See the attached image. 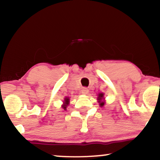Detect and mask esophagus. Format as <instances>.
<instances>
[{"label": "esophagus", "mask_w": 160, "mask_h": 160, "mask_svg": "<svg viewBox=\"0 0 160 160\" xmlns=\"http://www.w3.org/2000/svg\"><path fill=\"white\" fill-rule=\"evenodd\" d=\"M81 92H82V94H83V95H86L88 93V89L86 88H83Z\"/></svg>", "instance_id": "34e87169"}]
</instances>
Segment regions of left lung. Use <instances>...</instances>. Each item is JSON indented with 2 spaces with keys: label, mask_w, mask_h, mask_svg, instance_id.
Wrapping results in <instances>:
<instances>
[{
  "label": "left lung",
  "mask_w": 160,
  "mask_h": 160,
  "mask_svg": "<svg viewBox=\"0 0 160 160\" xmlns=\"http://www.w3.org/2000/svg\"><path fill=\"white\" fill-rule=\"evenodd\" d=\"M104 94L103 92H101V93H99L98 94V103L100 106H103L104 104H105V101H103L104 100Z\"/></svg>",
  "instance_id": "8db88e82"
}]
</instances>
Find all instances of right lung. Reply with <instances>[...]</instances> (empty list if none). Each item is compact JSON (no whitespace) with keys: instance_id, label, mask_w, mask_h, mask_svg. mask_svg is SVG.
<instances>
[{"instance_id":"add662e5","label":"right lung","mask_w":160,"mask_h":160,"mask_svg":"<svg viewBox=\"0 0 160 160\" xmlns=\"http://www.w3.org/2000/svg\"><path fill=\"white\" fill-rule=\"evenodd\" d=\"M69 101H70V99H69L68 98H65V101H64V105L62 106L64 109H66V106H68V105L69 104V102H70Z\"/></svg>"}]
</instances>
